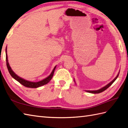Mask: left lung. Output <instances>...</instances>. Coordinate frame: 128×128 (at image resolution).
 Masks as SVG:
<instances>
[{"instance_id":"left-lung-1","label":"left lung","mask_w":128,"mask_h":128,"mask_svg":"<svg viewBox=\"0 0 128 128\" xmlns=\"http://www.w3.org/2000/svg\"><path fill=\"white\" fill-rule=\"evenodd\" d=\"M119 74H120V72L118 74V75H117V76L116 77V78L114 80H113L111 82H110L106 86H105V87H104L101 89H100V90H86V91L87 92H88V93H93V94H98V93H102V92L104 90H107V89H108L110 87V86H111L112 85L113 83H114L116 81V80L117 78L118 77V75H119ZM74 81H75V80H74Z\"/></svg>"}]
</instances>
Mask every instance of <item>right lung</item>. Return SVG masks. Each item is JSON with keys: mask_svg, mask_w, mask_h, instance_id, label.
<instances>
[{"mask_svg": "<svg viewBox=\"0 0 128 128\" xmlns=\"http://www.w3.org/2000/svg\"><path fill=\"white\" fill-rule=\"evenodd\" d=\"M6 65H7L8 71V72H9L11 76L14 79H15L16 81L20 82V84L23 85L24 86H25V87H28V88H38V87H41V86H44V84H48L50 80H51L52 77L53 76V74H54V70L56 69V66L54 68V69H53L52 72L50 73V75L46 78L41 80V81H38L37 82H34L27 81V80H26L21 78H20V77H19L18 76H17L16 74L12 71V70L11 69V68L9 65V63H8V62L6 48Z\"/></svg>", "mask_w": 128, "mask_h": 128, "instance_id": "1", "label": "right lung"}]
</instances>
